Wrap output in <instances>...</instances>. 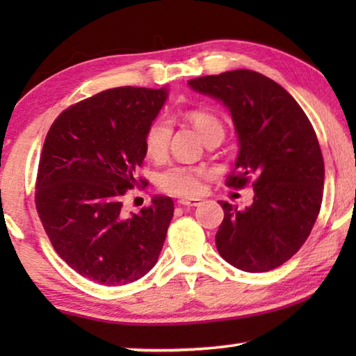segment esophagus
Listing matches in <instances>:
<instances>
[{"mask_svg":"<svg viewBox=\"0 0 356 356\" xmlns=\"http://www.w3.org/2000/svg\"><path fill=\"white\" fill-rule=\"evenodd\" d=\"M180 206H185V207H200L202 204L201 197H190V200H186V197H182V200H179Z\"/></svg>","mask_w":356,"mask_h":356,"instance_id":"34e87169","label":"esophagus"}]
</instances>
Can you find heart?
Returning <instances> with one entry per match:
<instances>
[{
  "instance_id": "heart-1",
  "label": "heart",
  "mask_w": 356,
  "mask_h": 356,
  "mask_svg": "<svg viewBox=\"0 0 356 356\" xmlns=\"http://www.w3.org/2000/svg\"><path fill=\"white\" fill-rule=\"evenodd\" d=\"M188 122L196 129L206 144L225 138V125L212 113L190 111L186 114ZM172 135V124L170 119L159 118L149 125L144 135V149L154 160H161L168 152ZM206 171L193 166H171L160 174V188L176 196H195L201 191V177Z\"/></svg>"
}]
</instances>
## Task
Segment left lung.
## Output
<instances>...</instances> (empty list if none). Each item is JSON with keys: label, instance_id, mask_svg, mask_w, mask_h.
<instances>
[{"label": "left lung", "instance_id": "1", "mask_svg": "<svg viewBox=\"0 0 356 356\" xmlns=\"http://www.w3.org/2000/svg\"><path fill=\"white\" fill-rule=\"evenodd\" d=\"M221 102L237 134V176L256 177L252 204L238 210L220 201L225 218L215 236L220 256L243 272H268L289 261L311 234L323 196L325 168L316 131L295 99L252 70H231L188 81Z\"/></svg>", "mask_w": 356, "mask_h": 356}]
</instances>
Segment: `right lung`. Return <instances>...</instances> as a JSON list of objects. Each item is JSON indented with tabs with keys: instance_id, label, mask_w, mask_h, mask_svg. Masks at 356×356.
I'll return each mask as SVG.
<instances>
[{
	"instance_id": "right-lung-1",
	"label": "right lung",
	"mask_w": 356,
	"mask_h": 356,
	"mask_svg": "<svg viewBox=\"0 0 356 356\" xmlns=\"http://www.w3.org/2000/svg\"><path fill=\"white\" fill-rule=\"evenodd\" d=\"M170 89H106L70 106L48 130L35 207L53 248L84 278L124 286L152 270L174 215L170 196L127 215L125 190L146 149L144 135Z\"/></svg>"
}]
</instances>
